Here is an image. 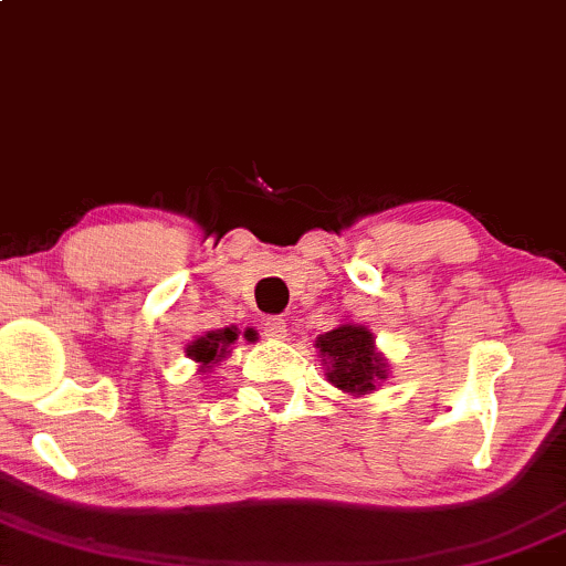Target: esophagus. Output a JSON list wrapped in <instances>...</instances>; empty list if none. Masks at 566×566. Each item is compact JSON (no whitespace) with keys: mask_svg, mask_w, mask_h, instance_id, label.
Segmentation results:
<instances>
[{"mask_svg":"<svg viewBox=\"0 0 566 566\" xmlns=\"http://www.w3.org/2000/svg\"><path fill=\"white\" fill-rule=\"evenodd\" d=\"M263 335L269 339H287V322L282 316H271L263 322Z\"/></svg>","mask_w":566,"mask_h":566,"instance_id":"esophagus-1","label":"esophagus"}]
</instances>
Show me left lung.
I'll return each mask as SVG.
<instances>
[{"instance_id":"1","label":"left lung","mask_w":566,"mask_h":566,"mask_svg":"<svg viewBox=\"0 0 566 566\" xmlns=\"http://www.w3.org/2000/svg\"><path fill=\"white\" fill-rule=\"evenodd\" d=\"M324 374L337 390L364 398L390 377L387 358L377 348V337L366 324L343 322L316 337Z\"/></svg>"}]
</instances>
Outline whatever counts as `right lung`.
Returning <instances> with one entry per match:
<instances>
[{
  "instance_id": "right-lung-1",
  "label": "right lung",
  "mask_w": 566,
  "mask_h": 566,
  "mask_svg": "<svg viewBox=\"0 0 566 566\" xmlns=\"http://www.w3.org/2000/svg\"><path fill=\"white\" fill-rule=\"evenodd\" d=\"M248 339V343H255L258 332L255 329H244L240 332L234 324L223 326V329H210L206 335H197L192 343H187V356L197 364V371L200 374H210L216 369L221 360H227L234 350L237 339Z\"/></svg>"
}]
</instances>
